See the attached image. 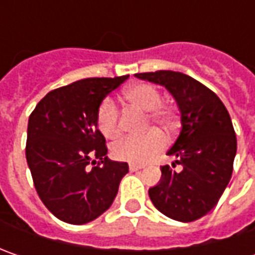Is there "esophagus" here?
Masks as SVG:
<instances>
[{
    "instance_id": "esophagus-1",
    "label": "esophagus",
    "mask_w": 255,
    "mask_h": 255,
    "mask_svg": "<svg viewBox=\"0 0 255 255\" xmlns=\"http://www.w3.org/2000/svg\"><path fill=\"white\" fill-rule=\"evenodd\" d=\"M129 169H130V171H137L140 170V169H143L142 164H129Z\"/></svg>"
}]
</instances>
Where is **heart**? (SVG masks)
Here are the masks:
<instances>
[{"label":"heart","instance_id":"obj_1","mask_svg":"<svg viewBox=\"0 0 255 255\" xmlns=\"http://www.w3.org/2000/svg\"><path fill=\"white\" fill-rule=\"evenodd\" d=\"M125 99L128 102L149 112V119L162 128H171L174 123V115L169 108L162 106V93L150 84H136L125 91ZM96 125L99 132L106 139H116L121 134L119 112L116 103L111 98H105L96 111ZM166 146V139L157 130L146 133L143 136L125 137L113 146V156L119 160L129 163H143L152 160L156 154L162 152Z\"/></svg>","mask_w":255,"mask_h":255}]
</instances>
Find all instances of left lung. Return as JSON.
<instances>
[{"instance_id": "8db88e82", "label": "left lung", "mask_w": 255, "mask_h": 255, "mask_svg": "<svg viewBox=\"0 0 255 255\" xmlns=\"http://www.w3.org/2000/svg\"><path fill=\"white\" fill-rule=\"evenodd\" d=\"M134 76L164 86L180 112V133L167 152L180 170L162 166L149 197L173 220H197L217 204L231 179L237 139L230 115L216 93L189 75L156 71Z\"/></svg>"}]
</instances>
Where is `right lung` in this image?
<instances>
[{
    "label": "right lung",
    "mask_w": 255,
    "mask_h": 255,
    "mask_svg": "<svg viewBox=\"0 0 255 255\" xmlns=\"http://www.w3.org/2000/svg\"><path fill=\"white\" fill-rule=\"evenodd\" d=\"M128 78H88L58 88L29 116L28 167L39 199L59 220L85 224L98 219L112 206L129 171L128 163L108 159L96 125L99 103Z\"/></svg>",
    "instance_id": "add662e5"
}]
</instances>
